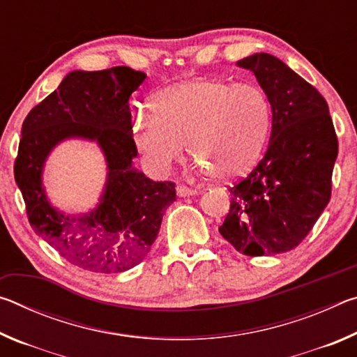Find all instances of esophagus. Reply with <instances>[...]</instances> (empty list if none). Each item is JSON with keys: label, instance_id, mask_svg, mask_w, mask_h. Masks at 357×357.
I'll list each match as a JSON object with an SVG mask.
<instances>
[{"label": "esophagus", "instance_id": "1", "mask_svg": "<svg viewBox=\"0 0 357 357\" xmlns=\"http://www.w3.org/2000/svg\"><path fill=\"white\" fill-rule=\"evenodd\" d=\"M176 193L179 197H190V195H195L197 190L195 189H190V187H185V185H178L176 187Z\"/></svg>", "mask_w": 357, "mask_h": 357}]
</instances>
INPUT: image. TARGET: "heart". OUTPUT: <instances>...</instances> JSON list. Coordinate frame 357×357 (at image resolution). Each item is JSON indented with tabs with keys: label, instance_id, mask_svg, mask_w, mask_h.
Listing matches in <instances>:
<instances>
[{
	"label": "heart",
	"instance_id": "b5f03b06",
	"mask_svg": "<svg viewBox=\"0 0 357 357\" xmlns=\"http://www.w3.org/2000/svg\"><path fill=\"white\" fill-rule=\"evenodd\" d=\"M271 116V102L258 84L192 80L155 96L151 112H138L132 138L155 176L181 160L187 142L198 170L229 179L255 165Z\"/></svg>",
	"mask_w": 357,
	"mask_h": 357
}]
</instances>
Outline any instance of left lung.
I'll return each instance as SVG.
<instances>
[{"instance_id": "obj_1", "label": "left lung", "mask_w": 357, "mask_h": 357, "mask_svg": "<svg viewBox=\"0 0 357 357\" xmlns=\"http://www.w3.org/2000/svg\"><path fill=\"white\" fill-rule=\"evenodd\" d=\"M238 66L268 96L273 130L263 159L229 187L219 231L244 255H275L299 245L328 206L338 142L328 102L279 58L255 53Z\"/></svg>"}]
</instances>
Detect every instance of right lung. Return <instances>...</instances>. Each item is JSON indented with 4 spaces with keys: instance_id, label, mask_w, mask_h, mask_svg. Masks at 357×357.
Listing matches in <instances>:
<instances>
[{
    "instance_id": "obj_1",
    "label": "right lung",
    "mask_w": 357,
    "mask_h": 357,
    "mask_svg": "<svg viewBox=\"0 0 357 357\" xmlns=\"http://www.w3.org/2000/svg\"><path fill=\"white\" fill-rule=\"evenodd\" d=\"M144 78L146 74L126 66L74 70L22 126L14 176L28 220L64 259L91 273L118 274L140 264L159 234L165 209L176 200L174 183H155L132 165L138 153L129 98ZM69 137L96 141L107 162L100 204L83 216L53 208L41 187L47 154Z\"/></svg>"
}]
</instances>
